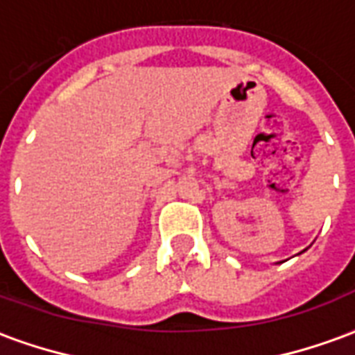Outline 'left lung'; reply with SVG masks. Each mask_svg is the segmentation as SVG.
I'll return each mask as SVG.
<instances>
[{
	"label": "left lung",
	"instance_id": "left-lung-1",
	"mask_svg": "<svg viewBox=\"0 0 355 355\" xmlns=\"http://www.w3.org/2000/svg\"><path fill=\"white\" fill-rule=\"evenodd\" d=\"M304 251H306V249H304Z\"/></svg>",
	"mask_w": 355,
	"mask_h": 355
}]
</instances>
